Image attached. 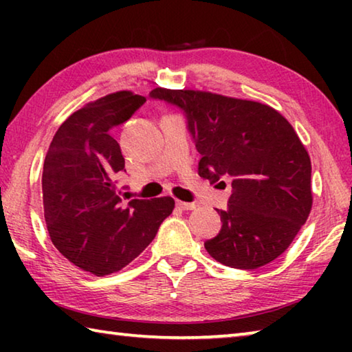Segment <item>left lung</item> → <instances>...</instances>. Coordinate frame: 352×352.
Returning <instances> with one entry per match:
<instances>
[{"label": "left lung", "instance_id": "1", "mask_svg": "<svg viewBox=\"0 0 352 352\" xmlns=\"http://www.w3.org/2000/svg\"><path fill=\"white\" fill-rule=\"evenodd\" d=\"M146 99L118 91L74 111L47 148L41 189L47 233L79 269L105 276L129 265L174 206L122 184L124 157L111 129ZM153 197V199L150 197Z\"/></svg>", "mask_w": 352, "mask_h": 352}]
</instances>
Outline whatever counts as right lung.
Wrapping results in <instances>:
<instances>
[{"instance_id":"obj_1","label":"right lung","mask_w":352,"mask_h":352,"mask_svg":"<svg viewBox=\"0 0 352 352\" xmlns=\"http://www.w3.org/2000/svg\"><path fill=\"white\" fill-rule=\"evenodd\" d=\"M153 99H164L158 90ZM186 113L200 153L199 175H230L231 195L219 211V234L205 242L220 264L253 270L285 252L312 208L311 160L294 127L253 100L183 91L170 100Z\"/></svg>"}]
</instances>
